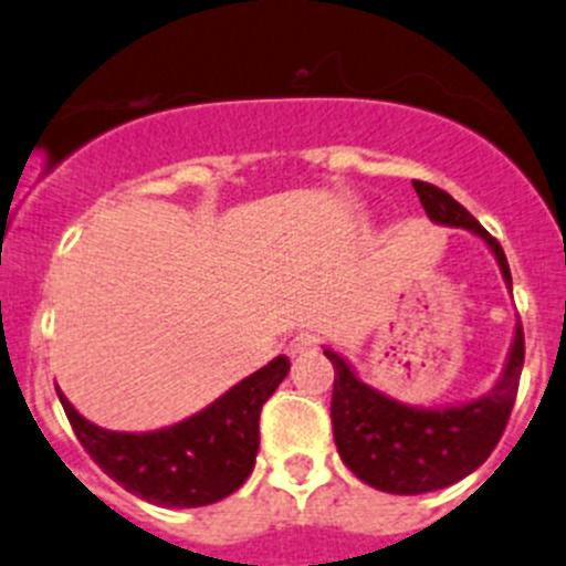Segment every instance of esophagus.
<instances>
[{
  "mask_svg": "<svg viewBox=\"0 0 566 566\" xmlns=\"http://www.w3.org/2000/svg\"><path fill=\"white\" fill-rule=\"evenodd\" d=\"M315 345H317V339L312 337V334H298V337H293L290 339V345H287V356H304V354H312V350H315Z\"/></svg>",
  "mask_w": 566,
  "mask_h": 566,
  "instance_id": "obj_1",
  "label": "esophagus"
}]
</instances>
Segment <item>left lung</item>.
Instances as JSON below:
<instances>
[{"mask_svg":"<svg viewBox=\"0 0 566 566\" xmlns=\"http://www.w3.org/2000/svg\"><path fill=\"white\" fill-rule=\"evenodd\" d=\"M411 185L431 221L468 229L490 245L503 282L512 290V273L501 243L446 190L429 182ZM323 354L334 365L332 426L339 459L356 479L376 490L389 495H420L457 484L479 470L495 451L517 398L525 339L517 321L506 367L495 387L468 403L440 409L400 403L361 381L337 350L323 348Z\"/></svg>","mask_w":566,"mask_h":566,"instance_id":"obj_1","label":"left lung"}]
</instances>
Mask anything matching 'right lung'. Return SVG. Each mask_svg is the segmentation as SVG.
Wrapping results in <instances>:
<instances>
[{
	"label": "right lung",
	"mask_w": 566,
	"mask_h": 566,
	"mask_svg": "<svg viewBox=\"0 0 566 566\" xmlns=\"http://www.w3.org/2000/svg\"><path fill=\"white\" fill-rule=\"evenodd\" d=\"M290 370L276 356L168 429L126 434L85 420L57 389L71 429L93 462L126 492L166 509H196L218 503L243 486L260 451V411Z\"/></svg>",
	"instance_id": "add662e5"
}]
</instances>
